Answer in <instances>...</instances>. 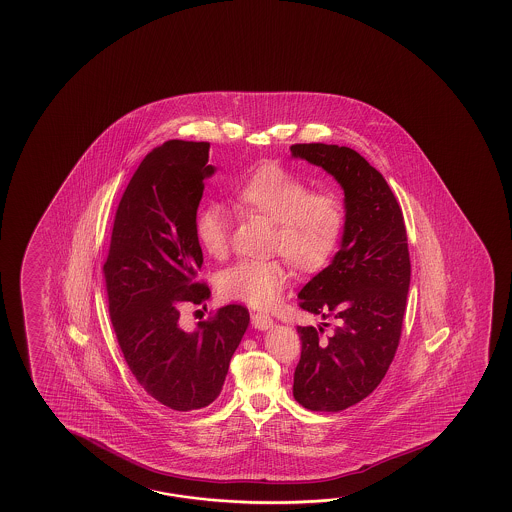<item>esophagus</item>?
Returning a JSON list of instances; mask_svg holds the SVG:
<instances>
[{
  "label": "esophagus",
  "instance_id": "34e87169",
  "mask_svg": "<svg viewBox=\"0 0 512 512\" xmlns=\"http://www.w3.org/2000/svg\"><path fill=\"white\" fill-rule=\"evenodd\" d=\"M252 326L260 329V331H267V329H271L274 326V320L269 315L256 313V315H252Z\"/></svg>",
  "mask_w": 512,
  "mask_h": 512
}]
</instances>
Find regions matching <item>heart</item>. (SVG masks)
<instances>
[{
    "instance_id": "heart-1",
    "label": "heart",
    "mask_w": 512,
    "mask_h": 512,
    "mask_svg": "<svg viewBox=\"0 0 512 512\" xmlns=\"http://www.w3.org/2000/svg\"><path fill=\"white\" fill-rule=\"evenodd\" d=\"M234 205L272 221V251L302 271H315L337 249L344 230V208L337 196L309 192L298 175L276 164L260 166L236 190ZM196 238L208 256L221 258L229 243L225 210L208 203L197 212ZM287 272L278 261L240 260L221 271L218 287L230 300L267 309L282 293Z\"/></svg>"
}]
</instances>
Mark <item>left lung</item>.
Returning <instances> with one entry per match:
<instances>
[{"label":"left lung","mask_w":512,"mask_h":512,"mask_svg":"<svg viewBox=\"0 0 512 512\" xmlns=\"http://www.w3.org/2000/svg\"><path fill=\"white\" fill-rule=\"evenodd\" d=\"M293 159L320 166L344 190V230L338 251L298 293L300 307L335 318L327 340L298 326L302 357L293 395L315 412H340L381 384L403 329L410 289V254L403 212L386 179L360 153L337 144H294Z\"/></svg>","instance_id":"1"}]
</instances>
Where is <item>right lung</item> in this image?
<instances>
[{
  "label": "right lung",
  "instance_id": "add662e5",
  "mask_svg": "<svg viewBox=\"0 0 512 512\" xmlns=\"http://www.w3.org/2000/svg\"><path fill=\"white\" fill-rule=\"evenodd\" d=\"M208 150V142H164L142 159L120 199L104 263L124 359L142 388L177 412L218 399L251 320L245 307L227 305L196 331L179 326V302L210 296L194 282L203 265L197 208L205 179L216 174Z\"/></svg>",
  "mask_w": 512,
  "mask_h": 512
}]
</instances>
